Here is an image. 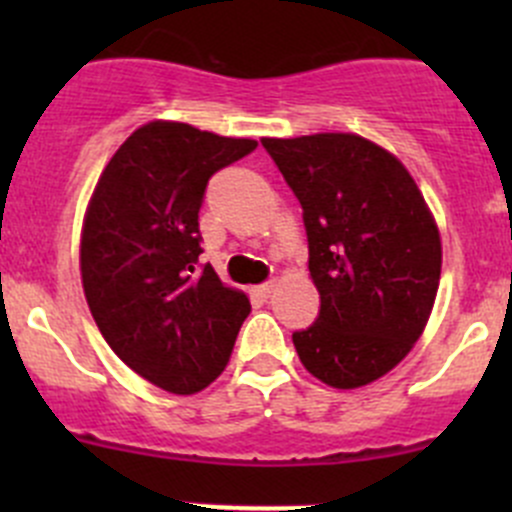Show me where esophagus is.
I'll list each match as a JSON object with an SVG mask.
<instances>
[{"instance_id": "1", "label": "esophagus", "mask_w": 512, "mask_h": 512, "mask_svg": "<svg viewBox=\"0 0 512 512\" xmlns=\"http://www.w3.org/2000/svg\"><path fill=\"white\" fill-rule=\"evenodd\" d=\"M275 289H277V280H270V282H265V285H257L255 289H252V292H255L257 297L267 299L272 292H275Z\"/></svg>"}]
</instances>
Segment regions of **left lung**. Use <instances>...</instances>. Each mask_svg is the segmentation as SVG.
Returning a JSON list of instances; mask_svg holds the SVG:
<instances>
[{"label": "left lung", "instance_id": "1", "mask_svg": "<svg viewBox=\"0 0 512 512\" xmlns=\"http://www.w3.org/2000/svg\"><path fill=\"white\" fill-rule=\"evenodd\" d=\"M302 205L319 317L292 334L304 369L334 389L389 374L426 329L441 232L394 153L356 133L262 138Z\"/></svg>", "mask_w": 512, "mask_h": 512}]
</instances>
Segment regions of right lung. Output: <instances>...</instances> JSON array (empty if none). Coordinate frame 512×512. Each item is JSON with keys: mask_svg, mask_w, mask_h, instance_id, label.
I'll return each instance as SVG.
<instances>
[{"mask_svg": "<svg viewBox=\"0 0 512 512\" xmlns=\"http://www.w3.org/2000/svg\"><path fill=\"white\" fill-rule=\"evenodd\" d=\"M257 141L178 121L136 128L103 168L81 227V285L108 347L138 376L190 396L218 379L250 314L245 292L198 270V213L215 170Z\"/></svg>", "mask_w": 512, "mask_h": 512, "instance_id": "1", "label": "right lung"}]
</instances>
